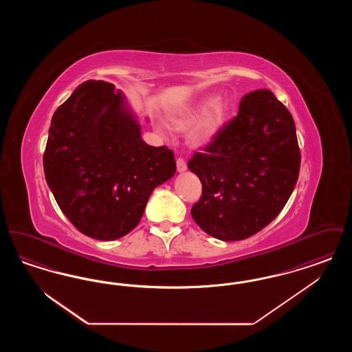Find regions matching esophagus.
<instances>
[{"label":"esophagus","mask_w":352,"mask_h":352,"mask_svg":"<svg viewBox=\"0 0 352 352\" xmlns=\"http://www.w3.org/2000/svg\"><path fill=\"white\" fill-rule=\"evenodd\" d=\"M187 168V164H186V161H184V158L182 157H178L177 158V170L179 171V173H182Z\"/></svg>","instance_id":"34e87169"}]
</instances>
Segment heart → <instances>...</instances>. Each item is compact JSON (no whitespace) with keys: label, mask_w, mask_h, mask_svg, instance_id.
<instances>
[{"label":"heart","mask_w":352,"mask_h":352,"mask_svg":"<svg viewBox=\"0 0 352 352\" xmlns=\"http://www.w3.org/2000/svg\"><path fill=\"white\" fill-rule=\"evenodd\" d=\"M228 116V107L223 101H217L214 98L201 100L199 104L192 105L178 115L171 118L173 125L186 131L199 118L200 120L190 129L188 140L195 146H206L218 137L224 126Z\"/></svg>","instance_id":"heart-1"}]
</instances>
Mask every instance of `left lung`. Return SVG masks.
Wrapping results in <instances>:
<instances>
[{
	"label": "left lung",
	"instance_id": "8db88e82",
	"mask_svg": "<svg viewBox=\"0 0 352 352\" xmlns=\"http://www.w3.org/2000/svg\"><path fill=\"white\" fill-rule=\"evenodd\" d=\"M187 166L201 179L191 215L201 230L223 241L251 237L281 212L297 184L301 151L294 120L269 89L250 92Z\"/></svg>",
	"mask_w": 352,
	"mask_h": 352
}]
</instances>
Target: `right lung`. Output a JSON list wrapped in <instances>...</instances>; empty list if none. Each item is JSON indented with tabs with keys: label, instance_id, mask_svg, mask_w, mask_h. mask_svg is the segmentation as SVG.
<instances>
[{
	"label": "right lung",
	"instance_id": "add662e5",
	"mask_svg": "<svg viewBox=\"0 0 352 352\" xmlns=\"http://www.w3.org/2000/svg\"><path fill=\"white\" fill-rule=\"evenodd\" d=\"M174 153L151 146L115 85L80 84L51 118L46 182L74 227L116 240L140 223L151 191L175 173Z\"/></svg>",
	"mask_w": 352,
	"mask_h": 352
}]
</instances>
